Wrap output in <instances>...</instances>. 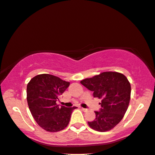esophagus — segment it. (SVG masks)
Instances as JSON below:
<instances>
[{"instance_id": "1", "label": "esophagus", "mask_w": 155, "mask_h": 155, "mask_svg": "<svg viewBox=\"0 0 155 155\" xmlns=\"http://www.w3.org/2000/svg\"><path fill=\"white\" fill-rule=\"evenodd\" d=\"M81 109L82 110H84V111H87V108H81Z\"/></svg>"}]
</instances>
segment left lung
Wrapping results in <instances>:
<instances>
[{
  "label": "left lung",
  "instance_id": "8db88e82",
  "mask_svg": "<svg viewBox=\"0 0 155 155\" xmlns=\"http://www.w3.org/2000/svg\"><path fill=\"white\" fill-rule=\"evenodd\" d=\"M81 84L93 92L94 97L101 99L100 111L93 121L87 122L94 130L109 131L121 121L127 110L131 95V85L125 76L115 71H106Z\"/></svg>",
  "mask_w": 155,
  "mask_h": 155
}]
</instances>
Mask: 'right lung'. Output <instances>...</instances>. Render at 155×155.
<instances>
[{"label":"right lung","mask_w":155,"mask_h":155,"mask_svg":"<svg viewBox=\"0 0 155 155\" xmlns=\"http://www.w3.org/2000/svg\"><path fill=\"white\" fill-rule=\"evenodd\" d=\"M70 85L55 76L43 74L33 77L27 85V101L35 120L41 128L56 132L68 125L71 113L77 108L60 107L58 97Z\"/></svg>","instance_id":"add662e5"}]
</instances>
